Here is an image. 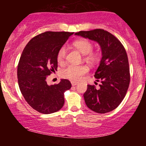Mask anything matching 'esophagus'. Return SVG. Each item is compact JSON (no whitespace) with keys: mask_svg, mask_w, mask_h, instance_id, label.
<instances>
[{"mask_svg":"<svg viewBox=\"0 0 146 146\" xmlns=\"http://www.w3.org/2000/svg\"><path fill=\"white\" fill-rule=\"evenodd\" d=\"M71 84H72V85L73 86H76V85H77L78 84V82H71Z\"/></svg>","mask_w":146,"mask_h":146,"instance_id":"obj_1","label":"esophagus"}]
</instances>
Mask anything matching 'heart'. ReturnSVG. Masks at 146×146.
Wrapping results in <instances>:
<instances>
[{"mask_svg":"<svg viewBox=\"0 0 146 146\" xmlns=\"http://www.w3.org/2000/svg\"><path fill=\"white\" fill-rule=\"evenodd\" d=\"M73 45L83 55H86V60L90 63H95L99 60V53L92 52L94 46L89 40L82 38L77 40L73 42ZM66 54V48L62 46L59 49L57 54V60L60 63L64 61ZM88 72V68L86 66L84 65H70L62 71V76L64 78L70 80L72 81H79L84 74Z\"/></svg>","mask_w":146,"mask_h":146,"instance_id":"b5f03b06","label":"heart"}]
</instances>
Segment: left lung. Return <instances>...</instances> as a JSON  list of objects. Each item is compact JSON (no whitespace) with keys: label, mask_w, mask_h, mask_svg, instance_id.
I'll return each mask as SVG.
<instances>
[{"label":"left lung","mask_w":146,"mask_h":146,"mask_svg":"<svg viewBox=\"0 0 146 146\" xmlns=\"http://www.w3.org/2000/svg\"><path fill=\"white\" fill-rule=\"evenodd\" d=\"M96 42L100 46L102 59L94 77L100 82L99 88L88 85L84 94L86 104L100 113L116 108L124 98L128 89L130 75L125 50L117 38L103 29L80 31L75 33Z\"/></svg>","instance_id":"8db88e82"}]
</instances>
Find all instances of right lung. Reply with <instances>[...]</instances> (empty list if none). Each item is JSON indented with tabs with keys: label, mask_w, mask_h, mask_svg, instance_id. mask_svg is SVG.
Wrapping results in <instances>:
<instances>
[{
	"label": "right lung",
	"mask_w": 146,
	"mask_h": 146,
	"mask_svg": "<svg viewBox=\"0 0 146 146\" xmlns=\"http://www.w3.org/2000/svg\"><path fill=\"white\" fill-rule=\"evenodd\" d=\"M74 33L47 31L33 38L23 50L17 69L22 94L34 110L44 114L58 111L64 104V94L70 89L66 79L48 85L46 78L57 70V54Z\"/></svg>",
	"instance_id": "obj_1"
}]
</instances>
